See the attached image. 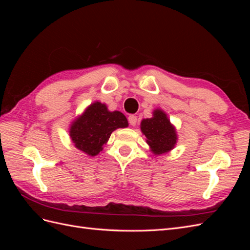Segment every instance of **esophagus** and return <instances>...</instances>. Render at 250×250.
Wrapping results in <instances>:
<instances>
[{
  "label": "esophagus",
  "instance_id": "obj_1",
  "mask_svg": "<svg viewBox=\"0 0 250 250\" xmlns=\"http://www.w3.org/2000/svg\"><path fill=\"white\" fill-rule=\"evenodd\" d=\"M137 121H138V118L133 115H130L129 117H128V122H129V124L131 126H134L135 124H137Z\"/></svg>",
  "mask_w": 250,
  "mask_h": 250
}]
</instances>
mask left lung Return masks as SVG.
Segmentation results:
<instances>
[{"instance_id": "1", "label": "left lung", "mask_w": 250, "mask_h": 250, "mask_svg": "<svg viewBox=\"0 0 250 250\" xmlns=\"http://www.w3.org/2000/svg\"><path fill=\"white\" fill-rule=\"evenodd\" d=\"M141 131L146 137V143L154 155L170 152L177 144L176 128L161 108L153 110L152 118L142 120Z\"/></svg>"}]
</instances>
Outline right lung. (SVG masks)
<instances>
[{
	"label": "right lung",
	"mask_w": 250,
	"mask_h": 250,
	"mask_svg": "<svg viewBox=\"0 0 250 250\" xmlns=\"http://www.w3.org/2000/svg\"><path fill=\"white\" fill-rule=\"evenodd\" d=\"M126 127L128 121L122 112L110 111L105 103L95 101L73 120L69 133L78 150L88 156H96L103 150L112 131Z\"/></svg>",
	"instance_id": "1"
}]
</instances>
